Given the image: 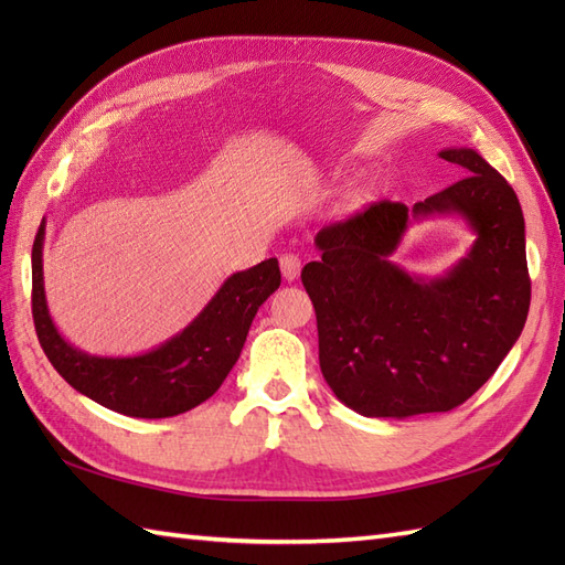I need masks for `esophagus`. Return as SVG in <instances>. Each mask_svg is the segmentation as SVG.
<instances>
[{"label": "esophagus", "instance_id": "34e87169", "mask_svg": "<svg viewBox=\"0 0 565 565\" xmlns=\"http://www.w3.org/2000/svg\"><path fill=\"white\" fill-rule=\"evenodd\" d=\"M279 267H281V276L286 281H296L298 274H301V259L296 255H284L279 259Z\"/></svg>", "mask_w": 565, "mask_h": 565}]
</instances>
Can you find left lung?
<instances>
[{
  "mask_svg": "<svg viewBox=\"0 0 565 565\" xmlns=\"http://www.w3.org/2000/svg\"><path fill=\"white\" fill-rule=\"evenodd\" d=\"M439 158L466 177L413 209L381 201L322 227L320 259L301 271L322 376L364 417L405 419L461 405L495 374L530 313L518 194L471 148H444ZM427 217H459L475 233L467 255L437 277L390 259L406 227Z\"/></svg>",
  "mask_w": 565,
  "mask_h": 565,
  "instance_id": "1",
  "label": "left lung"
}]
</instances>
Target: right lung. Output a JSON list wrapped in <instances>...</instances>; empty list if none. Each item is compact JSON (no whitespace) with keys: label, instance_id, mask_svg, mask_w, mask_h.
<instances>
[{"label":"right lung","instance_id":"add662e5","mask_svg":"<svg viewBox=\"0 0 565 565\" xmlns=\"http://www.w3.org/2000/svg\"><path fill=\"white\" fill-rule=\"evenodd\" d=\"M45 218L31 252L33 322L45 356L72 388L128 417H174L209 401L243 352L259 306L279 289L276 257L221 284L184 330L134 356H102L70 344L47 310L43 284Z\"/></svg>","mask_w":565,"mask_h":565}]
</instances>
